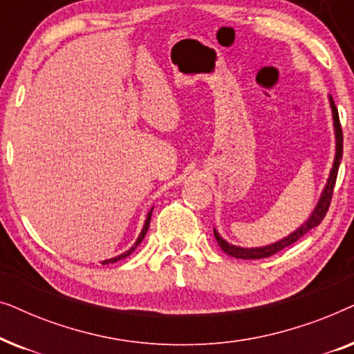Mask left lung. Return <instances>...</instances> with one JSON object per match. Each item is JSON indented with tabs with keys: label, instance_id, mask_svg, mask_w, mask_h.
<instances>
[{
	"label": "left lung",
	"instance_id": "left-lung-1",
	"mask_svg": "<svg viewBox=\"0 0 354 354\" xmlns=\"http://www.w3.org/2000/svg\"><path fill=\"white\" fill-rule=\"evenodd\" d=\"M330 108H332V115H333V129H335V140H337V153H335V161H333L330 176H328L327 185L324 188L321 198H319V203L316 206V209L313 211V214L309 216V219L304 222V224L290 234L285 239L275 241L272 245L268 246H261V248H241V246H235L230 245L229 241H225L222 236L217 234L214 230V236L217 240V243L222 248L224 253H227L232 258H239V259H261V258H269L275 253H279L280 250L287 248V246L293 245L295 241H298L303 235H306L309 230L314 229L321 224L324 217H326L328 206H330L332 201V195H333V187H335L337 182V174H338V167H340V161H342V154H343V132H342V125H340V118H338V111L335 108V103H333L332 96H330Z\"/></svg>",
	"mask_w": 354,
	"mask_h": 354
}]
</instances>
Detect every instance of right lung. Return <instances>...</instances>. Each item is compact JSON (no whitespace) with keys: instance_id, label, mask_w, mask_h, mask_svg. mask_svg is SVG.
<instances>
[{"instance_id":"obj_1","label":"right lung","mask_w":354,"mask_h":354,"mask_svg":"<svg viewBox=\"0 0 354 354\" xmlns=\"http://www.w3.org/2000/svg\"><path fill=\"white\" fill-rule=\"evenodd\" d=\"M151 212H153V209L148 212V217H147V221H145V225H143V229H142V234H140V236L137 239V241H135V245L132 246V248H130L129 251H125V253H122V254H119V256H115V258H111V259H106V261H103V263L101 264H113V263H118V261H120L122 258H127V256L132 253V251L137 248V246L142 243V240L145 239V235H147V232H148V227H149V221H151Z\"/></svg>"}]
</instances>
